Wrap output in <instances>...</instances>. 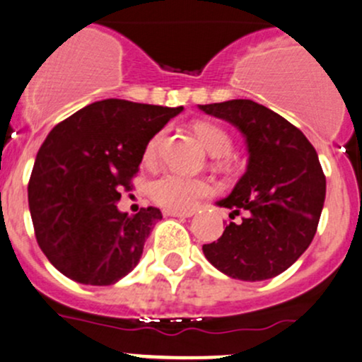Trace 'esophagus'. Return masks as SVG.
Here are the masks:
<instances>
[{"label":"esophagus","instance_id":"esophagus-1","mask_svg":"<svg viewBox=\"0 0 362 362\" xmlns=\"http://www.w3.org/2000/svg\"><path fill=\"white\" fill-rule=\"evenodd\" d=\"M193 211H173V209H165L164 211V216L167 217H192L193 216Z\"/></svg>","mask_w":362,"mask_h":362}]
</instances>
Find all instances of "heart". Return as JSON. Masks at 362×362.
<instances>
[{
	"label": "heart",
	"mask_w": 362,
	"mask_h": 362,
	"mask_svg": "<svg viewBox=\"0 0 362 362\" xmlns=\"http://www.w3.org/2000/svg\"><path fill=\"white\" fill-rule=\"evenodd\" d=\"M197 133L200 136L205 148L216 157H223L233 150V139L226 129L211 122H202L197 126ZM165 138V129H160L150 138L145 146V160L153 162L160 150L162 141ZM212 192V186L200 177L185 176L180 173H164L153 177L148 185V193L158 205L165 209H176V211H186Z\"/></svg>",
	"instance_id": "heart-1"
}]
</instances>
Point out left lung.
Masks as SVG:
<instances>
[{"instance_id":"8db88e82","label":"left lung","mask_w":362,"mask_h":362,"mask_svg":"<svg viewBox=\"0 0 362 362\" xmlns=\"http://www.w3.org/2000/svg\"><path fill=\"white\" fill-rule=\"evenodd\" d=\"M228 120L245 136L247 170L228 198L217 202L243 214L219 240L202 247L221 273L242 281H262L286 271L307 250L320 223L326 177L320 158L300 129L252 100L198 105Z\"/></svg>"}]
</instances>
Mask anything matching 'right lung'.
Returning a JSON list of instances; mask_svg holds the SVG:
<instances>
[{"instance_id":"obj_1","label":"right lung","mask_w":362,"mask_h":362,"mask_svg":"<svg viewBox=\"0 0 362 362\" xmlns=\"http://www.w3.org/2000/svg\"><path fill=\"white\" fill-rule=\"evenodd\" d=\"M182 107L102 100L57 124L36 155L29 211L49 262L83 285L107 286L134 269L162 212L117 209L145 146Z\"/></svg>"}]
</instances>
